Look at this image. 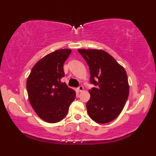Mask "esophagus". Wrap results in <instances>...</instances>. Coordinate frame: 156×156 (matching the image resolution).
<instances>
[{"mask_svg": "<svg viewBox=\"0 0 156 156\" xmlns=\"http://www.w3.org/2000/svg\"><path fill=\"white\" fill-rule=\"evenodd\" d=\"M78 90L79 92H82V91L84 90V87H82V86H80V87L78 88Z\"/></svg>", "mask_w": 156, "mask_h": 156, "instance_id": "obj_1", "label": "esophagus"}]
</instances>
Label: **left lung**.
Segmentation results:
<instances>
[{"label": "left lung", "mask_w": 156, "mask_h": 156, "mask_svg": "<svg viewBox=\"0 0 156 156\" xmlns=\"http://www.w3.org/2000/svg\"><path fill=\"white\" fill-rule=\"evenodd\" d=\"M90 69V81L95 87L88 92L87 112L98 123H107L121 113L129 93L125 68L102 49H79Z\"/></svg>", "instance_id": "left-lung-1"}]
</instances>
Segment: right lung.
Masks as SVG:
<instances>
[{"mask_svg":"<svg viewBox=\"0 0 156 156\" xmlns=\"http://www.w3.org/2000/svg\"><path fill=\"white\" fill-rule=\"evenodd\" d=\"M69 49H58L46 55L33 67L27 80L28 98L32 108L42 120L49 123L62 121L76 98V92L61 79Z\"/></svg>","mask_w":156,"mask_h":156,"instance_id":"add662e5","label":"right lung"}]
</instances>
